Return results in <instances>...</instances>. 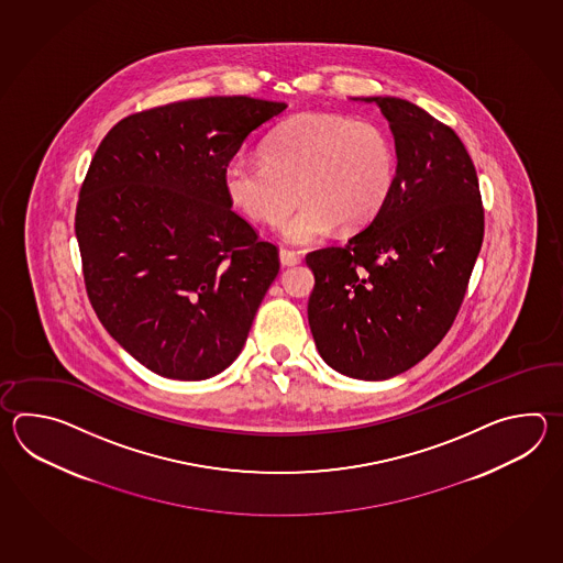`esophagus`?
<instances>
[{
	"label": "esophagus",
	"mask_w": 563,
	"mask_h": 563,
	"mask_svg": "<svg viewBox=\"0 0 563 563\" xmlns=\"http://www.w3.org/2000/svg\"><path fill=\"white\" fill-rule=\"evenodd\" d=\"M279 262L284 267H291V265L299 264L298 253L289 252V250H279Z\"/></svg>",
	"instance_id": "esophagus-1"
}]
</instances>
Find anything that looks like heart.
<instances>
[{"label":"heart","instance_id":"obj_1","mask_svg":"<svg viewBox=\"0 0 563 563\" xmlns=\"http://www.w3.org/2000/svg\"><path fill=\"white\" fill-rule=\"evenodd\" d=\"M396 180L393 139L372 120L306 112L282 122L262 146V158L235 156L223 170V189L243 216L277 221L296 245L340 231L368 228L388 203Z\"/></svg>","mask_w":563,"mask_h":563}]
</instances>
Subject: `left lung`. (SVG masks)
<instances>
[{
  "instance_id": "1",
  "label": "left lung",
  "mask_w": 563,
  "mask_h": 563,
  "mask_svg": "<svg viewBox=\"0 0 563 563\" xmlns=\"http://www.w3.org/2000/svg\"><path fill=\"white\" fill-rule=\"evenodd\" d=\"M380 108L396 146L388 203L344 247L310 253L311 335L323 362L386 380L429 356L455 322L477 262L485 213L475 165L451 126L395 96Z\"/></svg>"
}]
</instances>
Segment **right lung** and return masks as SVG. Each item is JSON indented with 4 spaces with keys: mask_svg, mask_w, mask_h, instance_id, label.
Wrapping results in <instances>:
<instances>
[{
    "mask_svg": "<svg viewBox=\"0 0 563 563\" xmlns=\"http://www.w3.org/2000/svg\"><path fill=\"white\" fill-rule=\"evenodd\" d=\"M286 102L209 96L108 131L86 173L76 240L88 299L120 346L173 380L231 366L279 272L277 247L231 211L223 170Z\"/></svg>",
    "mask_w": 563,
    "mask_h": 563,
    "instance_id": "add662e5",
    "label": "right lung"
}]
</instances>
